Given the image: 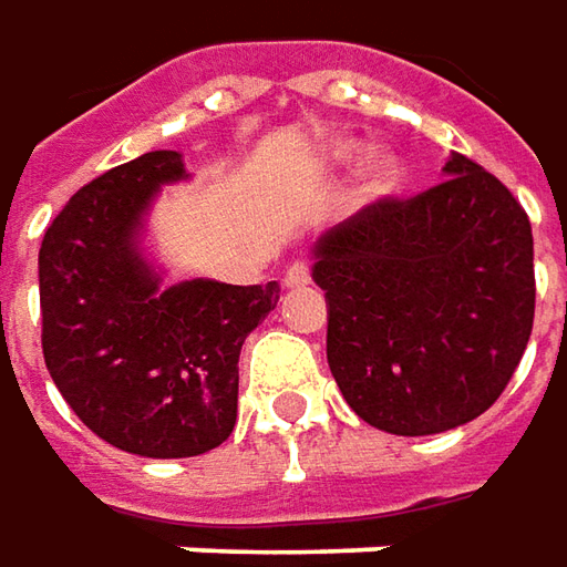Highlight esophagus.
I'll return each instance as SVG.
<instances>
[{
    "label": "esophagus",
    "instance_id": "34e87169",
    "mask_svg": "<svg viewBox=\"0 0 567 567\" xmlns=\"http://www.w3.org/2000/svg\"><path fill=\"white\" fill-rule=\"evenodd\" d=\"M307 282H310V264L298 260V264H291L288 269H285V276H282L285 288H301V285Z\"/></svg>",
    "mask_w": 567,
    "mask_h": 567
}]
</instances>
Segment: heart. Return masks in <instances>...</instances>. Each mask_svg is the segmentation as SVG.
Wrapping results in <instances>:
<instances>
[{"instance_id": "b5f03b06", "label": "heart", "mask_w": 567, "mask_h": 567, "mask_svg": "<svg viewBox=\"0 0 567 567\" xmlns=\"http://www.w3.org/2000/svg\"><path fill=\"white\" fill-rule=\"evenodd\" d=\"M354 156V150L348 147L344 150V159H351ZM399 182V163L395 159H377L373 168H370V178H367V194H373V197H382V194H389L392 187Z\"/></svg>"}]
</instances>
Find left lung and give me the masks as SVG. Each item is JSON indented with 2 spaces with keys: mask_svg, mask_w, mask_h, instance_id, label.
<instances>
[{
  "mask_svg": "<svg viewBox=\"0 0 567 567\" xmlns=\"http://www.w3.org/2000/svg\"><path fill=\"white\" fill-rule=\"evenodd\" d=\"M417 197H382L313 247L326 358L351 411L433 436L505 392L534 329V235L512 190L452 153Z\"/></svg>",
  "mask_w": 567,
  "mask_h": 567,
  "instance_id": "obj_1",
  "label": "left lung"
}]
</instances>
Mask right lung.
I'll use <instances>...</instances> for the list:
<instances>
[{"mask_svg":"<svg viewBox=\"0 0 567 567\" xmlns=\"http://www.w3.org/2000/svg\"><path fill=\"white\" fill-rule=\"evenodd\" d=\"M185 178L175 150L109 168L62 206L40 247L52 382L100 440L144 458L204 455L231 436L241 344L279 301V282L163 288L141 231L159 187Z\"/></svg>","mask_w":567,"mask_h":567,"instance_id":"right-lung-1","label":"right lung"}]
</instances>
